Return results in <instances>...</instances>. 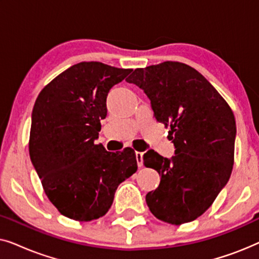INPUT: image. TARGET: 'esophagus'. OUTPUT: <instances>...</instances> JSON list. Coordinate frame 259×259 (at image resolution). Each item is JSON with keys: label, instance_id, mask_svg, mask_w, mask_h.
<instances>
[{"label": "esophagus", "instance_id": "1", "mask_svg": "<svg viewBox=\"0 0 259 259\" xmlns=\"http://www.w3.org/2000/svg\"><path fill=\"white\" fill-rule=\"evenodd\" d=\"M143 155H144L143 152H136V159H137L138 166H139V167H141V166L144 165V162H143Z\"/></svg>", "mask_w": 259, "mask_h": 259}]
</instances>
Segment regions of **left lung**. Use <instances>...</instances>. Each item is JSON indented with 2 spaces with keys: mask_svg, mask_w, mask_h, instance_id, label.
<instances>
[{
  "mask_svg": "<svg viewBox=\"0 0 259 259\" xmlns=\"http://www.w3.org/2000/svg\"><path fill=\"white\" fill-rule=\"evenodd\" d=\"M151 101L154 118L171 127L175 155L153 150L144 164L161 177L146 194L152 213L178 225L192 222L211 206L228 184L235 155V115L215 88L192 67L166 61L137 68L128 79Z\"/></svg>",
  "mask_w": 259,
  "mask_h": 259,
  "instance_id": "obj_1",
  "label": "left lung"
}]
</instances>
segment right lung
Instances as JSON below:
<instances>
[{"label":"right lung","instance_id":"obj_1","mask_svg":"<svg viewBox=\"0 0 259 259\" xmlns=\"http://www.w3.org/2000/svg\"><path fill=\"white\" fill-rule=\"evenodd\" d=\"M132 69L76 63L51 81L31 113L29 155L48 199L67 218L90 222L107 213L120 183L137 172L131 147L97 145L111 88Z\"/></svg>","mask_w":259,"mask_h":259}]
</instances>
